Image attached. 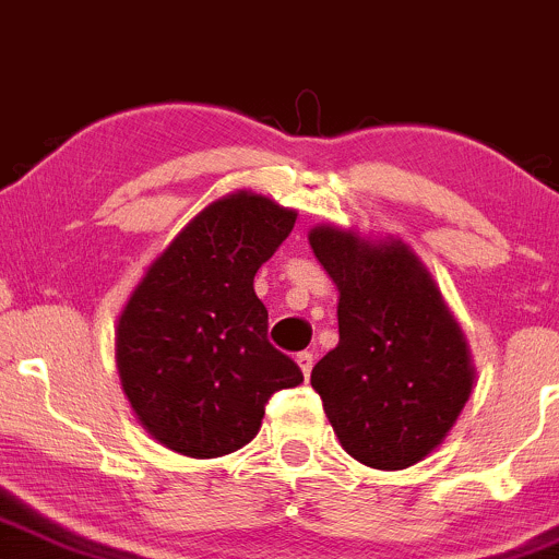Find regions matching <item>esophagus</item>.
Listing matches in <instances>:
<instances>
[{"label":"esophagus","mask_w":559,"mask_h":559,"mask_svg":"<svg viewBox=\"0 0 559 559\" xmlns=\"http://www.w3.org/2000/svg\"><path fill=\"white\" fill-rule=\"evenodd\" d=\"M296 362H298V368H301L304 378H309L311 376V368H314V354H311V352H298L296 354Z\"/></svg>","instance_id":"34e87169"}]
</instances>
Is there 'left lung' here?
<instances>
[{"instance_id":"8db88e82","label":"left lung","mask_w":559,"mask_h":559,"mask_svg":"<svg viewBox=\"0 0 559 559\" xmlns=\"http://www.w3.org/2000/svg\"><path fill=\"white\" fill-rule=\"evenodd\" d=\"M309 245L338 287V346L314 365L311 386L346 453L407 469L445 440L469 400L464 333L400 239L314 226Z\"/></svg>"}]
</instances>
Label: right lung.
<instances>
[{"mask_svg":"<svg viewBox=\"0 0 559 559\" xmlns=\"http://www.w3.org/2000/svg\"><path fill=\"white\" fill-rule=\"evenodd\" d=\"M296 210L253 191L207 205L162 250L117 320V370L143 429L191 459L234 453L301 368L266 338L253 280Z\"/></svg>","mask_w":559,"mask_h":559,"instance_id":"1","label":"right lung"}]
</instances>
